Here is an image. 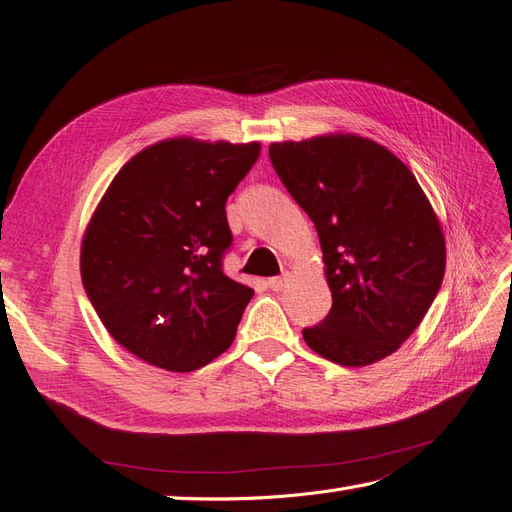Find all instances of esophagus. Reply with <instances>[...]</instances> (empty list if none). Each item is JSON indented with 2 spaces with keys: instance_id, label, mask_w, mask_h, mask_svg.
<instances>
[{
  "instance_id": "34e87169",
  "label": "esophagus",
  "mask_w": 512,
  "mask_h": 512,
  "mask_svg": "<svg viewBox=\"0 0 512 512\" xmlns=\"http://www.w3.org/2000/svg\"><path fill=\"white\" fill-rule=\"evenodd\" d=\"M290 282V273H284V275H280V277H271V280L267 282L269 284V288L271 290H275V292H280V290H284L286 288V284Z\"/></svg>"
}]
</instances>
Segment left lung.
<instances>
[{"label": "left lung", "mask_w": 512, "mask_h": 512, "mask_svg": "<svg viewBox=\"0 0 512 512\" xmlns=\"http://www.w3.org/2000/svg\"><path fill=\"white\" fill-rule=\"evenodd\" d=\"M269 158L318 230L333 297L305 344L344 367L382 361L442 284L446 241L429 198L395 153L359 134L271 143Z\"/></svg>", "instance_id": "obj_1"}]
</instances>
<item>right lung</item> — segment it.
<instances>
[{"label": "right lung", "mask_w": 512, "mask_h": 512, "mask_svg": "<svg viewBox=\"0 0 512 512\" xmlns=\"http://www.w3.org/2000/svg\"><path fill=\"white\" fill-rule=\"evenodd\" d=\"M260 143L166 138L108 185L81 241L87 297L138 359L194 371L226 352L254 290L222 271L232 241L226 198Z\"/></svg>", "instance_id": "add662e5"}]
</instances>
